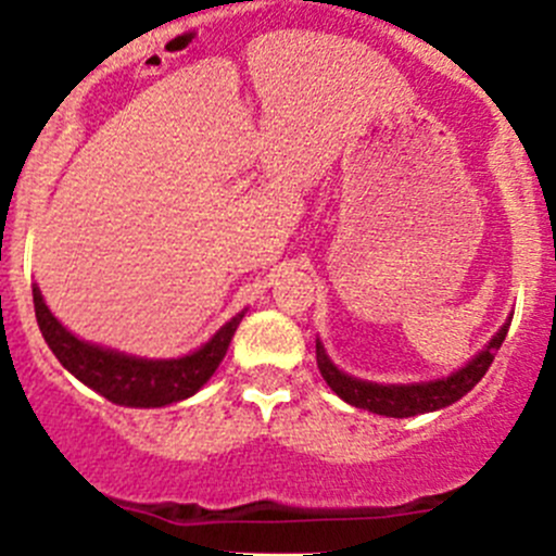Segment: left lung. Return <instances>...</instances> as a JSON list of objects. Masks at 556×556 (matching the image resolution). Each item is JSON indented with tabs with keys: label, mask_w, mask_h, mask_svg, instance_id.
<instances>
[{
	"label": "left lung",
	"mask_w": 556,
	"mask_h": 556,
	"mask_svg": "<svg viewBox=\"0 0 556 556\" xmlns=\"http://www.w3.org/2000/svg\"><path fill=\"white\" fill-rule=\"evenodd\" d=\"M507 329H510V318L502 324V329L496 331L489 340V345L480 351V354L471 356L464 367L453 370L450 376L430 378V381H417V383H376L365 381V378L349 376L345 370L334 365L326 354L324 342L315 340V356H318V370L324 376V381L329 383L331 392L342 397L345 403L356 408H365V412L381 414V417H417V414L439 412V408L453 406L455 401L471 392L477 387L485 370L494 362L496 351L502 349L505 342Z\"/></svg>",
	"instance_id": "8db88e82"
}]
</instances>
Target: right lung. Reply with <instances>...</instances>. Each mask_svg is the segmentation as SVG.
<instances>
[{
	"mask_svg": "<svg viewBox=\"0 0 556 556\" xmlns=\"http://www.w3.org/2000/svg\"><path fill=\"white\" fill-rule=\"evenodd\" d=\"M33 302L43 340L49 342L51 354L60 359V365L85 387L96 389L98 395L128 408H161L197 395L222 365L232 334L247 313V309L238 313L211 340L202 342L200 349L178 359H144V356L103 349L67 331L46 307L38 285H33Z\"/></svg>",
	"mask_w": 556,
	"mask_h": 556,
	"instance_id": "add662e5",
	"label": "right lung"
}]
</instances>
